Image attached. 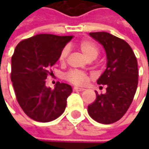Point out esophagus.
Here are the masks:
<instances>
[{
	"mask_svg": "<svg viewBox=\"0 0 149 149\" xmlns=\"http://www.w3.org/2000/svg\"><path fill=\"white\" fill-rule=\"evenodd\" d=\"M73 89L75 91H84V89H83V88H79V87H74Z\"/></svg>",
	"mask_w": 149,
	"mask_h": 149,
	"instance_id": "obj_1",
	"label": "esophagus"
}]
</instances>
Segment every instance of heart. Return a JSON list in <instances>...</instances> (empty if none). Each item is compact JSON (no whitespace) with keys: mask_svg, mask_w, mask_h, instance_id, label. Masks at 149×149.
Here are the masks:
<instances>
[{"mask_svg":"<svg viewBox=\"0 0 149 149\" xmlns=\"http://www.w3.org/2000/svg\"><path fill=\"white\" fill-rule=\"evenodd\" d=\"M80 51L89 60H95L100 54L99 45L95 41L90 40H83L78 44ZM69 55V49L66 47L62 49L59 56L60 63H65ZM65 79L70 83L75 85H84L89 80V76L84 72L79 70H70L65 74Z\"/></svg>","mask_w":149,"mask_h":149,"instance_id":"heart-1","label":"heart"}]
</instances>
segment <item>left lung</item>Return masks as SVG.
<instances>
[{
	"mask_svg": "<svg viewBox=\"0 0 149 149\" xmlns=\"http://www.w3.org/2000/svg\"><path fill=\"white\" fill-rule=\"evenodd\" d=\"M89 36L103 45L107 68L97 83L106 84L105 94L99 95L88 106L89 116L98 123L110 124L125 114L134 97L138 82V61L129 44L108 32H91Z\"/></svg>",
	"mask_w": 149,
	"mask_h": 149,
	"instance_id": "1",
	"label": "left lung"
}]
</instances>
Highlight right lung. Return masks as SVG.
I'll list each match as a JSON object with an SVG mask.
<instances>
[{"instance_id": "1", "label": "right lung", "mask_w": 149, "mask_h": 149, "mask_svg": "<svg viewBox=\"0 0 149 149\" xmlns=\"http://www.w3.org/2000/svg\"><path fill=\"white\" fill-rule=\"evenodd\" d=\"M72 37L40 34L21 40L15 49L10 79L18 104L33 120L49 122L65 109L71 86L57 82L52 89L45 86V79Z\"/></svg>"}]
</instances>
